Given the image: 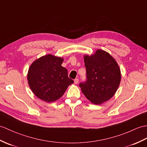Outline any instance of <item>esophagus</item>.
Returning a JSON list of instances; mask_svg holds the SVG:
<instances>
[{"label": "esophagus", "mask_w": 147, "mask_h": 147, "mask_svg": "<svg viewBox=\"0 0 147 147\" xmlns=\"http://www.w3.org/2000/svg\"><path fill=\"white\" fill-rule=\"evenodd\" d=\"M78 81H79V79H78V78H76V79L74 80V84H78Z\"/></svg>", "instance_id": "obj_1"}]
</instances>
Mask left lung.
<instances>
[{
  "mask_svg": "<svg viewBox=\"0 0 147 147\" xmlns=\"http://www.w3.org/2000/svg\"><path fill=\"white\" fill-rule=\"evenodd\" d=\"M86 80L80 83L82 93L91 102L100 105L113 96L120 85V69L110 54L99 49L84 56Z\"/></svg>",
  "mask_w": 147,
  "mask_h": 147,
  "instance_id": "left-lung-1",
  "label": "left lung"
}]
</instances>
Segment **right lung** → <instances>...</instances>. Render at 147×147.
I'll list each match as a JSON object with an SVG mask.
<instances>
[{"instance_id": "obj_1", "label": "right lung", "mask_w": 147, "mask_h": 147, "mask_svg": "<svg viewBox=\"0 0 147 147\" xmlns=\"http://www.w3.org/2000/svg\"><path fill=\"white\" fill-rule=\"evenodd\" d=\"M63 62V58L47 54L30 66L28 83L34 94L40 100L49 103L57 100L74 83L68 78L66 68L61 66Z\"/></svg>"}]
</instances>
